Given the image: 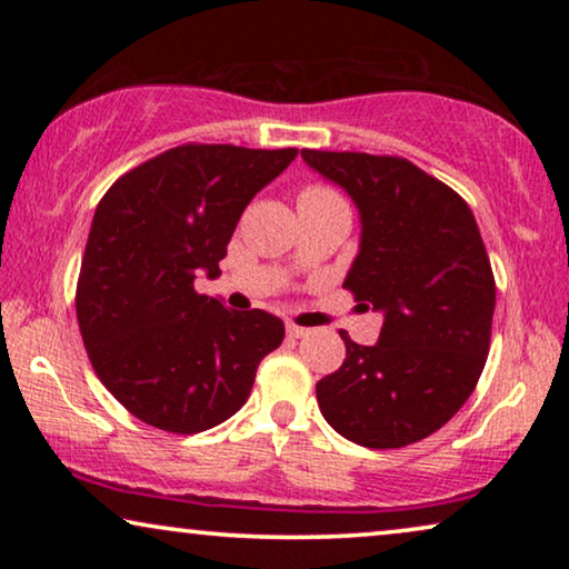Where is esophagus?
<instances>
[{
    "label": "esophagus",
    "instance_id": "esophagus-1",
    "mask_svg": "<svg viewBox=\"0 0 569 569\" xmlns=\"http://www.w3.org/2000/svg\"><path fill=\"white\" fill-rule=\"evenodd\" d=\"M287 333H290L292 339H302V337H308V329H302V326H295V323H287Z\"/></svg>",
    "mask_w": 569,
    "mask_h": 569
}]
</instances>
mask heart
<instances>
[{
    "label": "heart",
    "instance_id": "1",
    "mask_svg": "<svg viewBox=\"0 0 569 569\" xmlns=\"http://www.w3.org/2000/svg\"><path fill=\"white\" fill-rule=\"evenodd\" d=\"M302 193H323V189H308V191H302Z\"/></svg>",
    "mask_w": 569,
    "mask_h": 569
}]
</instances>
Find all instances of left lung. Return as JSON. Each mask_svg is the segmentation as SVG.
<instances>
[{
    "instance_id": "left-lung-1",
    "label": "left lung",
    "mask_w": 569,
    "mask_h": 569,
    "mask_svg": "<svg viewBox=\"0 0 569 569\" xmlns=\"http://www.w3.org/2000/svg\"><path fill=\"white\" fill-rule=\"evenodd\" d=\"M300 154L355 201L360 248L345 287L383 316L372 347L341 331L345 365L318 380V409L357 446L403 448L440 430L485 370L495 277L477 220L453 189L409 160Z\"/></svg>"
}]
</instances>
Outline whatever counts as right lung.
Listing matches in <instances>:
<instances>
[{
    "mask_svg": "<svg viewBox=\"0 0 569 569\" xmlns=\"http://www.w3.org/2000/svg\"><path fill=\"white\" fill-rule=\"evenodd\" d=\"M298 150L183 144L121 176L92 217L77 321L100 383L142 422L193 435L248 401L284 339L267 310H228L193 279L220 261L243 209Z\"/></svg>",
    "mask_w": 569,
    "mask_h": 569,
    "instance_id": "right-lung-1",
    "label": "right lung"
}]
</instances>
